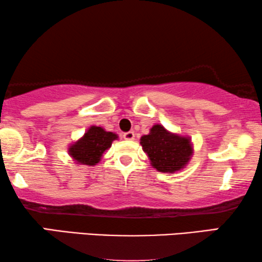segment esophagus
I'll list each match as a JSON object with an SVG mask.
<instances>
[{
  "mask_svg": "<svg viewBox=\"0 0 262 262\" xmlns=\"http://www.w3.org/2000/svg\"><path fill=\"white\" fill-rule=\"evenodd\" d=\"M123 139L124 140H134L135 139V134L133 132L123 133Z\"/></svg>",
  "mask_w": 262,
  "mask_h": 262,
  "instance_id": "obj_1",
  "label": "esophagus"
}]
</instances>
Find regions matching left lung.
Segmentation results:
<instances>
[{"mask_svg": "<svg viewBox=\"0 0 262 262\" xmlns=\"http://www.w3.org/2000/svg\"><path fill=\"white\" fill-rule=\"evenodd\" d=\"M140 141L151 165L160 172L180 171L193 154L190 138L170 133L162 124H154L149 134L143 135Z\"/></svg>", "mask_w": 262, "mask_h": 262, "instance_id": "obj_1", "label": "left lung"}]
</instances>
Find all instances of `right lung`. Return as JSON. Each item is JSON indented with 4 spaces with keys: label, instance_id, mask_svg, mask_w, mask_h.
<instances>
[{
    "label": "right lung",
    "instance_id": "add662e5",
    "mask_svg": "<svg viewBox=\"0 0 262 262\" xmlns=\"http://www.w3.org/2000/svg\"><path fill=\"white\" fill-rule=\"evenodd\" d=\"M114 140H118L115 133L106 132L102 127L92 126L81 139L70 146L69 154L78 164L92 167L100 162L103 152L111 148Z\"/></svg>",
    "mask_w": 262,
    "mask_h": 262
}]
</instances>
